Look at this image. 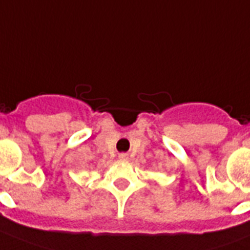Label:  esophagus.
<instances>
[{"label": "esophagus", "mask_w": 250, "mask_h": 250, "mask_svg": "<svg viewBox=\"0 0 250 250\" xmlns=\"http://www.w3.org/2000/svg\"><path fill=\"white\" fill-rule=\"evenodd\" d=\"M118 157H119V159L125 160V159H127V158H128V155H127V154H125V153H122V154H119Z\"/></svg>", "instance_id": "34e87169"}]
</instances>
